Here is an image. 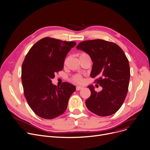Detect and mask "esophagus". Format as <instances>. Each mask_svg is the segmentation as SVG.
Listing matches in <instances>:
<instances>
[{
  "label": "esophagus",
  "mask_w": 150,
  "mask_h": 150,
  "mask_svg": "<svg viewBox=\"0 0 150 150\" xmlns=\"http://www.w3.org/2000/svg\"><path fill=\"white\" fill-rule=\"evenodd\" d=\"M83 89V87H81V86H77L76 87V91H80V90Z\"/></svg>",
  "instance_id": "1"
}]
</instances>
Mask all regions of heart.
Wrapping results in <instances>:
<instances>
[{
    "mask_svg": "<svg viewBox=\"0 0 150 150\" xmlns=\"http://www.w3.org/2000/svg\"><path fill=\"white\" fill-rule=\"evenodd\" d=\"M84 54H82L80 55V56H81V55H84ZM71 80H72V82H74V83H75L79 84V83H82V81H83V78H82L81 76L78 75L74 76L72 78Z\"/></svg>",
    "mask_w": 150,
    "mask_h": 150,
    "instance_id": "obj_1",
    "label": "heart"
}]
</instances>
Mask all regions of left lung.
I'll use <instances>...</instances> for the list:
<instances>
[{"instance_id":"8db88e82","label":"left lung","mask_w":150,"mask_h":150,"mask_svg":"<svg viewBox=\"0 0 150 150\" xmlns=\"http://www.w3.org/2000/svg\"><path fill=\"white\" fill-rule=\"evenodd\" d=\"M76 49L91 57L93 62L91 76L98 77L96 83L103 87L97 92L93 85L87 86L91 92L86 101L87 108L100 116L114 114L128 92L130 69L125 53L116 44L100 39L82 42Z\"/></svg>"}]
</instances>
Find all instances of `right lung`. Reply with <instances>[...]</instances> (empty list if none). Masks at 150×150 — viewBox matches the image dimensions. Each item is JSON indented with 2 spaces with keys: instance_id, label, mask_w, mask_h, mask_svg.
Returning <instances> with one entry per match:
<instances>
[{
  "instance_id": "right-lung-1",
  "label": "right lung",
  "mask_w": 150,
  "mask_h": 150,
  "mask_svg": "<svg viewBox=\"0 0 150 150\" xmlns=\"http://www.w3.org/2000/svg\"><path fill=\"white\" fill-rule=\"evenodd\" d=\"M75 45L74 42L45 37L35 43L26 55L22 67L24 95L38 116L51 119L66 111L76 87L66 82L57 87L51 80L63 69L67 53Z\"/></svg>"
}]
</instances>
